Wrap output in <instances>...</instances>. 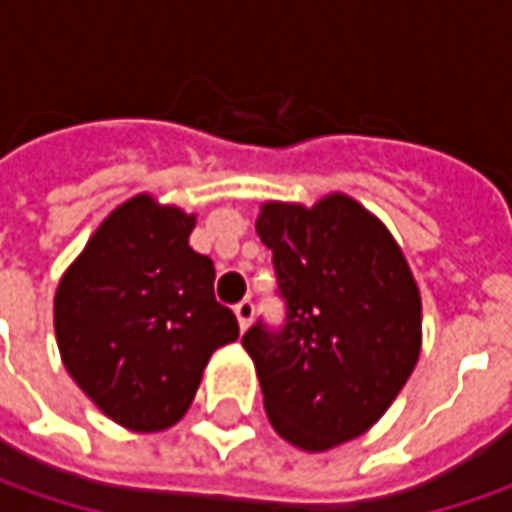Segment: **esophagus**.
<instances>
[{
  "instance_id": "esophagus-1",
  "label": "esophagus",
  "mask_w": 512,
  "mask_h": 512,
  "mask_svg": "<svg viewBox=\"0 0 512 512\" xmlns=\"http://www.w3.org/2000/svg\"><path fill=\"white\" fill-rule=\"evenodd\" d=\"M253 310H256V307H253L250 299H245V302H239V305L233 307V313H236V319H239V327H242V330H247L250 322H253Z\"/></svg>"
}]
</instances>
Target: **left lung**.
Instances as JSON below:
<instances>
[{"mask_svg": "<svg viewBox=\"0 0 512 512\" xmlns=\"http://www.w3.org/2000/svg\"><path fill=\"white\" fill-rule=\"evenodd\" d=\"M256 233L273 253L285 325L256 322L242 344L276 433L322 453L370 430L410 379L422 296L390 230L344 193L313 207L267 202Z\"/></svg>", "mask_w": 512, "mask_h": 512, "instance_id": "obj_1", "label": "left lung"}]
</instances>
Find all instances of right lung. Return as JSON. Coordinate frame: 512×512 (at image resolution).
<instances>
[{"label": "right lung", "instance_id": "right-lung-1", "mask_svg": "<svg viewBox=\"0 0 512 512\" xmlns=\"http://www.w3.org/2000/svg\"><path fill=\"white\" fill-rule=\"evenodd\" d=\"M193 216L139 193L65 270L53 327L70 379L108 419L156 433L193 402L213 350L239 339L213 262L187 245Z\"/></svg>", "mask_w": 512, "mask_h": 512}]
</instances>
